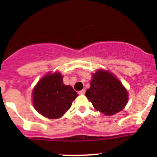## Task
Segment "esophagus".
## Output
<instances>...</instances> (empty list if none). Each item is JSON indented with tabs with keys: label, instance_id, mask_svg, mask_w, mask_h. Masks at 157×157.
<instances>
[{
	"label": "esophagus",
	"instance_id": "obj_1",
	"mask_svg": "<svg viewBox=\"0 0 157 157\" xmlns=\"http://www.w3.org/2000/svg\"><path fill=\"white\" fill-rule=\"evenodd\" d=\"M85 92H86V90H80V91H79V94L80 95H84L85 94Z\"/></svg>",
	"mask_w": 157,
	"mask_h": 157
}]
</instances>
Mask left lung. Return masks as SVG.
Here are the masks:
<instances>
[{
	"label": "left lung",
	"mask_w": 157,
	"mask_h": 157,
	"mask_svg": "<svg viewBox=\"0 0 157 157\" xmlns=\"http://www.w3.org/2000/svg\"><path fill=\"white\" fill-rule=\"evenodd\" d=\"M93 107L105 115H115L128 103V94L120 80L109 71L98 70L85 93Z\"/></svg>",
	"instance_id": "1"
}]
</instances>
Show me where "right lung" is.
I'll use <instances>...</instances> for the list:
<instances>
[{
	"label": "right lung",
	"mask_w": 157,
	"mask_h": 157,
	"mask_svg": "<svg viewBox=\"0 0 157 157\" xmlns=\"http://www.w3.org/2000/svg\"><path fill=\"white\" fill-rule=\"evenodd\" d=\"M78 94L64 85L61 73H48L40 79L33 91L34 108L44 117L59 118L71 108Z\"/></svg>",
	"instance_id": "right-lung-1"
}]
</instances>
